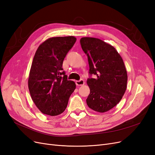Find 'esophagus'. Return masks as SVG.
Returning <instances> with one entry per match:
<instances>
[{
    "label": "esophagus",
    "mask_w": 155,
    "mask_h": 155,
    "mask_svg": "<svg viewBox=\"0 0 155 155\" xmlns=\"http://www.w3.org/2000/svg\"><path fill=\"white\" fill-rule=\"evenodd\" d=\"M76 84L78 86H82L84 85V84H85V81H84L83 79H80V80H79V81H76Z\"/></svg>",
    "instance_id": "1"
}]
</instances>
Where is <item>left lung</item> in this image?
I'll list each match as a JSON object with an SVG mask.
<instances>
[{
	"mask_svg": "<svg viewBox=\"0 0 155 155\" xmlns=\"http://www.w3.org/2000/svg\"><path fill=\"white\" fill-rule=\"evenodd\" d=\"M80 43L87 55L89 74L96 76L87 81L91 91L87 104L96 112H105L118 104L126 91L124 61L114 47L100 39L82 37Z\"/></svg>",
	"mask_w": 155,
	"mask_h": 155,
	"instance_id": "obj_1",
	"label": "left lung"
}]
</instances>
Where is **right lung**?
<instances>
[{
	"label": "right lung",
	"mask_w": 155,
	"mask_h": 155,
	"mask_svg": "<svg viewBox=\"0 0 155 155\" xmlns=\"http://www.w3.org/2000/svg\"><path fill=\"white\" fill-rule=\"evenodd\" d=\"M74 36L51 37L39 45L35 54L28 78L31 99L45 114L57 116L66 109L76 83L68 80L63 63L76 43Z\"/></svg>",
	"instance_id": "right-lung-1"
}]
</instances>
